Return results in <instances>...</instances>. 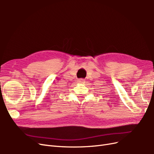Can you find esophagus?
<instances>
[{"mask_svg":"<svg viewBox=\"0 0 154 154\" xmlns=\"http://www.w3.org/2000/svg\"><path fill=\"white\" fill-rule=\"evenodd\" d=\"M85 82V80L83 79H80L78 80V82L79 83H84Z\"/></svg>","mask_w":154,"mask_h":154,"instance_id":"34e87169","label":"esophagus"}]
</instances>
